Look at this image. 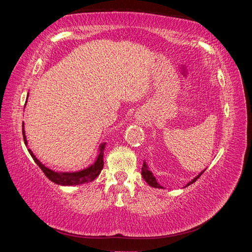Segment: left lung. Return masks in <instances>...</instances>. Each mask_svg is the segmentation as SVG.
Masks as SVG:
<instances>
[{
  "instance_id": "obj_1",
  "label": "left lung",
  "mask_w": 252,
  "mask_h": 252,
  "mask_svg": "<svg viewBox=\"0 0 252 252\" xmlns=\"http://www.w3.org/2000/svg\"><path fill=\"white\" fill-rule=\"evenodd\" d=\"M205 171V169L201 172V173H199L196 175V177L193 179V180H191L190 181L189 183H187L186 184V186L185 187H187V186H189V185H191L192 183H194L197 179H199L201 175H202V173ZM142 175H143V179L146 181V183H148V185L149 186H151V187H154V188H164L163 186H161L158 184V183L157 182V179L155 178V175L152 174V172L149 170V168H148V166H147V164H146V162L144 161V163H143V167H142Z\"/></svg>"
}]
</instances>
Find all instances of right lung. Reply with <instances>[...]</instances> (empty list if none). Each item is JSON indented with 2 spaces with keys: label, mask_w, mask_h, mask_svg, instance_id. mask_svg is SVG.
Masks as SVG:
<instances>
[{
  "label": "right lung",
  "mask_w": 252,
  "mask_h": 252,
  "mask_svg": "<svg viewBox=\"0 0 252 252\" xmlns=\"http://www.w3.org/2000/svg\"><path fill=\"white\" fill-rule=\"evenodd\" d=\"M28 96V95H27ZM22 132H23V138H24L25 145L27 146V139L25 135V130H24V123L22 125ZM105 144L102 143L98 147V154L95 158V161L94 162L93 165H90L89 167L85 169H82L80 171H74V172H60V171H53L49 168H47L46 166L43 165L39 159L35 158L33 155V152L28 149L30 156L33 158V161L36 163V165L40 167L42 171L45 173V175L53 183H56L58 185H62V186H77L81 184H85V183L93 182L98 174L101 173L103 166H104V150H105Z\"/></svg>",
  "instance_id": "obj_1"
}]
</instances>
